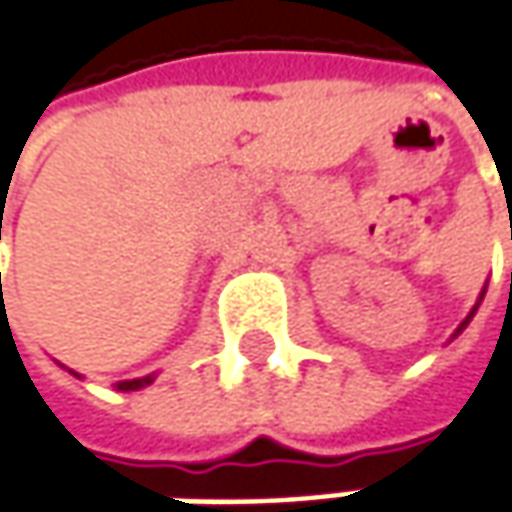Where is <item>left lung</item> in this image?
Here are the masks:
<instances>
[{"instance_id": "1", "label": "left lung", "mask_w": 512, "mask_h": 512, "mask_svg": "<svg viewBox=\"0 0 512 512\" xmlns=\"http://www.w3.org/2000/svg\"><path fill=\"white\" fill-rule=\"evenodd\" d=\"M472 313H475V310H472ZM469 318H472V316H469ZM469 318H466V321H469ZM466 321H464V324H466ZM464 324H461V330H464Z\"/></svg>"}]
</instances>
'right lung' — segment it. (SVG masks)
I'll return each instance as SVG.
<instances>
[{"instance_id":"right-lung-1","label":"right lung","mask_w":512,"mask_h":512,"mask_svg":"<svg viewBox=\"0 0 512 512\" xmlns=\"http://www.w3.org/2000/svg\"><path fill=\"white\" fill-rule=\"evenodd\" d=\"M153 376H144V379H127V382H118V391H138L144 385H150Z\"/></svg>"}]
</instances>
